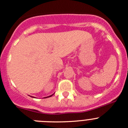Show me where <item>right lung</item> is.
Segmentation results:
<instances>
[{
    "mask_svg": "<svg viewBox=\"0 0 128 128\" xmlns=\"http://www.w3.org/2000/svg\"><path fill=\"white\" fill-rule=\"evenodd\" d=\"M53 94L51 95V96H48V98H49V97H51V96H53ZM48 97H46V98H48Z\"/></svg>",
    "mask_w": 128,
    "mask_h": 128,
    "instance_id": "add662e5",
    "label": "right lung"
}]
</instances>
